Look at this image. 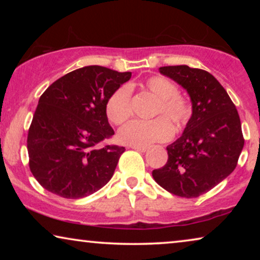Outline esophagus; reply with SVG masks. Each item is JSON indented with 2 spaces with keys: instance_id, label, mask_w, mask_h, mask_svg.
Returning a JSON list of instances; mask_svg holds the SVG:
<instances>
[{
  "instance_id": "34e87169",
  "label": "esophagus",
  "mask_w": 260,
  "mask_h": 260,
  "mask_svg": "<svg viewBox=\"0 0 260 260\" xmlns=\"http://www.w3.org/2000/svg\"><path fill=\"white\" fill-rule=\"evenodd\" d=\"M131 148L135 149V150H137V151H141V152L147 151V149H148V147H138V145H131Z\"/></svg>"
}]
</instances>
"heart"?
<instances>
[{
	"mask_svg": "<svg viewBox=\"0 0 260 260\" xmlns=\"http://www.w3.org/2000/svg\"><path fill=\"white\" fill-rule=\"evenodd\" d=\"M144 88L158 99L155 116L151 120H134L119 130L118 140L127 145H145L154 142L168 141L174 134L182 131L191 117V105L179 87L165 77L152 76L144 81ZM108 119L115 125H122L133 115V90L129 85H122L110 95L105 105Z\"/></svg>",
	"mask_w": 260,
	"mask_h": 260,
	"instance_id": "b5f03b06",
	"label": "heart"
}]
</instances>
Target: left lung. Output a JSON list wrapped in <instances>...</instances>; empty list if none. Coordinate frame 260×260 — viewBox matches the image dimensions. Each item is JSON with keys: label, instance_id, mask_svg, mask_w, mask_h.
<instances>
[{"label": "left lung", "instance_id": "1", "mask_svg": "<svg viewBox=\"0 0 260 260\" xmlns=\"http://www.w3.org/2000/svg\"><path fill=\"white\" fill-rule=\"evenodd\" d=\"M159 72L188 91L193 115L182 136L167 147L168 161L152 170V177L169 193L198 198L236 169L245 141L239 115L207 71L177 65L159 67Z\"/></svg>", "mask_w": 260, "mask_h": 260}]
</instances>
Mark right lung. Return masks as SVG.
Wrapping results in <instances>:
<instances>
[{
  "label": "right lung",
  "mask_w": 260,
  "mask_h": 260,
  "mask_svg": "<svg viewBox=\"0 0 260 260\" xmlns=\"http://www.w3.org/2000/svg\"><path fill=\"white\" fill-rule=\"evenodd\" d=\"M130 78L131 72L86 66L59 78L41 94L27 149L30 172L45 189L80 199L109 182L125 148L101 145L115 134L105 105Z\"/></svg>",
  "instance_id": "add662e5"
}]
</instances>
